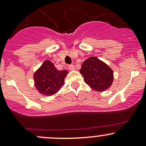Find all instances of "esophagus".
Instances as JSON below:
<instances>
[{"label":"esophagus","instance_id":"esophagus-1","mask_svg":"<svg viewBox=\"0 0 146 146\" xmlns=\"http://www.w3.org/2000/svg\"><path fill=\"white\" fill-rule=\"evenodd\" d=\"M68 69L71 70V71H73L75 69V66L73 64H71L68 66Z\"/></svg>","mask_w":146,"mask_h":146}]
</instances>
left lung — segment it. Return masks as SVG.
I'll use <instances>...</instances> for the list:
<instances>
[{
  "mask_svg": "<svg viewBox=\"0 0 146 146\" xmlns=\"http://www.w3.org/2000/svg\"><path fill=\"white\" fill-rule=\"evenodd\" d=\"M80 72L85 83L98 91L109 88L113 82V70L96 57H90L85 60Z\"/></svg>",
  "mask_w": 146,
  "mask_h": 146,
  "instance_id": "obj_1",
  "label": "left lung"
}]
</instances>
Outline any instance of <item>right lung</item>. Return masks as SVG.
I'll list each match as a JSON object with an SVG mask.
<instances>
[{
    "label": "right lung",
    "mask_w": 146,
    "mask_h": 146,
    "mask_svg": "<svg viewBox=\"0 0 146 146\" xmlns=\"http://www.w3.org/2000/svg\"><path fill=\"white\" fill-rule=\"evenodd\" d=\"M66 70L58 71L49 60H46L33 75L35 86L40 93L46 96L54 95L64 86Z\"/></svg>",
    "instance_id": "add662e5"
}]
</instances>
